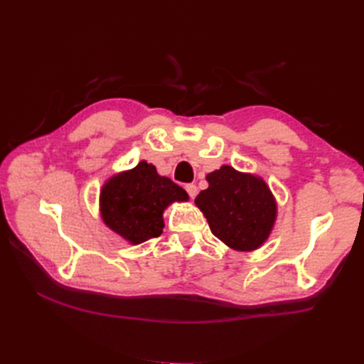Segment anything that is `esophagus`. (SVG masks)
Instances as JSON below:
<instances>
[{"label": "esophagus", "mask_w": 364, "mask_h": 364, "mask_svg": "<svg viewBox=\"0 0 364 364\" xmlns=\"http://www.w3.org/2000/svg\"><path fill=\"white\" fill-rule=\"evenodd\" d=\"M185 190H186V193H188V194H190V197H191V199H194V197H196V194H197V186H196L194 183H188V185H186V186H185Z\"/></svg>", "instance_id": "obj_1"}]
</instances>
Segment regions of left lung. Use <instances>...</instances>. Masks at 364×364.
<instances>
[{
  "mask_svg": "<svg viewBox=\"0 0 364 364\" xmlns=\"http://www.w3.org/2000/svg\"><path fill=\"white\" fill-rule=\"evenodd\" d=\"M209 186L196 197L211 228L223 243L240 252L261 247L277 222L278 205L262 178L230 165L206 174Z\"/></svg>",
  "mask_w": 364,
  "mask_h": 364,
  "instance_id": "8db88e82",
  "label": "left lung"
}]
</instances>
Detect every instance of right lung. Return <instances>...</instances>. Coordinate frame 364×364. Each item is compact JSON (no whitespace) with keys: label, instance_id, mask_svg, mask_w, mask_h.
I'll return each instance as SVG.
<instances>
[{"label":"right lung","instance_id":"add662e5","mask_svg":"<svg viewBox=\"0 0 364 364\" xmlns=\"http://www.w3.org/2000/svg\"><path fill=\"white\" fill-rule=\"evenodd\" d=\"M188 194L178 183L158 174L155 165L141 161L136 167L109 178L100 191L103 223L130 245L159 237L164 211Z\"/></svg>","mask_w":364,"mask_h":364}]
</instances>
